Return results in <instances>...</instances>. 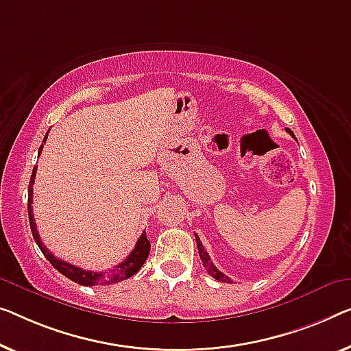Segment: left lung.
Returning a JSON list of instances; mask_svg holds the SVG:
<instances>
[{"label":"left lung","mask_w":351,"mask_h":351,"mask_svg":"<svg viewBox=\"0 0 351 351\" xmlns=\"http://www.w3.org/2000/svg\"><path fill=\"white\" fill-rule=\"evenodd\" d=\"M287 132H289L293 138H296L295 134H293L290 129H287ZM195 241H197V247H198V255H200V258L203 261V266H205V268H206L208 274H211L214 279L219 280V282H227V284H230V282H232V280H230L226 274L221 273V271H219L216 266L213 265V261H211V258H209V255H208V252L205 250V247H203V244L200 241V238H198V234H195Z\"/></svg>","instance_id":"obj_1"}]
</instances>
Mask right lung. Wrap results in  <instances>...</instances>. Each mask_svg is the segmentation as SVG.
<instances>
[{
  "label": "right lung",
  "mask_w": 351,
  "mask_h": 351,
  "mask_svg": "<svg viewBox=\"0 0 351 351\" xmlns=\"http://www.w3.org/2000/svg\"><path fill=\"white\" fill-rule=\"evenodd\" d=\"M47 135H49V134H47ZM47 135L44 137V143L47 140ZM42 148H44V145H40L39 154L42 153ZM36 171H38V167H34L33 173H31L29 189H28L29 227H31V232H33V238H34L36 244L39 245L40 252L45 255V258L49 260L51 265H53L55 269H58L62 276H66L67 279L77 282V284L93 287V285H99V284H101V285L117 284V282L129 279L130 276H134L140 268H142L146 258H148L149 249H151V244L148 241V238H146V233H142V237L138 238V241H137V244H135L134 250L128 255V257H125L124 261H121V263L114 266L113 269L104 271V273H96V271H85V269L78 268V266L67 263V261H64V260L56 258L55 255L51 254L49 249H47V245L42 244L39 232H38V228H36V222H34V217H33V206H31V203H33V184H34Z\"/></svg>",
  "instance_id": "right-lung-1"
}]
</instances>
